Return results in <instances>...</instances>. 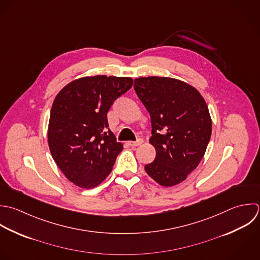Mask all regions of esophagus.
Returning a JSON list of instances; mask_svg holds the SVG:
<instances>
[{
	"mask_svg": "<svg viewBox=\"0 0 260 260\" xmlns=\"http://www.w3.org/2000/svg\"><path fill=\"white\" fill-rule=\"evenodd\" d=\"M142 143H143V140L141 138H139L137 141H129L128 145L131 147H137V146H140Z\"/></svg>",
	"mask_w": 260,
	"mask_h": 260,
	"instance_id": "esophagus-1",
	"label": "esophagus"
}]
</instances>
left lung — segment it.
I'll return each instance as SVG.
<instances>
[{"mask_svg": "<svg viewBox=\"0 0 260 260\" xmlns=\"http://www.w3.org/2000/svg\"><path fill=\"white\" fill-rule=\"evenodd\" d=\"M134 87L150 113V142L156 149L154 162L145 170L160 185H176L206 153L212 135L207 103L196 88L172 78H138Z\"/></svg>", "mask_w": 260, "mask_h": 260, "instance_id": "8db88e82", "label": "left lung"}]
</instances>
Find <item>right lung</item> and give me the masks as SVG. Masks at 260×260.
I'll return each instance as SVG.
<instances>
[{
	"mask_svg": "<svg viewBox=\"0 0 260 260\" xmlns=\"http://www.w3.org/2000/svg\"><path fill=\"white\" fill-rule=\"evenodd\" d=\"M133 83L127 77H85L56 95L49 117L48 146L58 168L79 187L99 185L122 151V144L109 129L107 112Z\"/></svg>",
	"mask_w": 260,
	"mask_h": 260,
	"instance_id": "obj_1",
	"label": "right lung"
}]
</instances>
